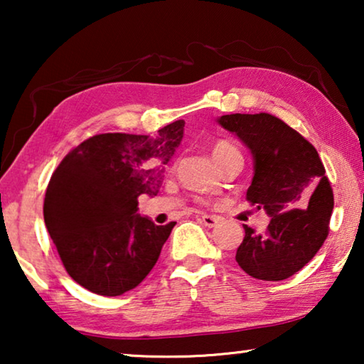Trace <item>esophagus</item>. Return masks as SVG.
<instances>
[{
  "label": "esophagus",
  "mask_w": 364,
  "mask_h": 364,
  "mask_svg": "<svg viewBox=\"0 0 364 364\" xmlns=\"http://www.w3.org/2000/svg\"><path fill=\"white\" fill-rule=\"evenodd\" d=\"M200 221L208 228H213L220 223L218 217H213V215H200Z\"/></svg>",
  "instance_id": "esophagus-1"
}]
</instances>
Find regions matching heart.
<instances>
[{
  "label": "heart",
  "instance_id": "b5f03b06",
  "mask_svg": "<svg viewBox=\"0 0 364 364\" xmlns=\"http://www.w3.org/2000/svg\"><path fill=\"white\" fill-rule=\"evenodd\" d=\"M212 154H213L215 162H217V160H220V159L228 157V156H232V154H241V152H239L237 147L234 146L231 141L221 139V141H218V143L213 144Z\"/></svg>",
  "mask_w": 364,
  "mask_h": 364
}]
</instances>
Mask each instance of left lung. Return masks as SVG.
I'll return each instance as SVG.
<instances>
[{
    "label": "left lung",
    "instance_id": "1",
    "mask_svg": "<svg viewBox=\"0 0 364 364\" xmlns=\"http://www.w3.org/2000/svg\"><path fill=\"white\" fill-rule=\"evenodd\" d=\"M218 122L254 154L255 173L245 199L271 217L263 232L244 225L236 262L252 278H291L316 255L329 234L334 194L318 151L267 112L223 115Z\"/></svg>",
    "mask_w": 364,
    "mask_h": 364
}]
</instances>
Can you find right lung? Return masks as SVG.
<instances>
[{"mask_svg": "<svg viewBox=\"0 0 364 364\" xmlns=\"http://www.w3.org/2000/svg\"><path fill=\"white\" fill-rule=\"evenodd\" d=\"M184 120L149 134H95L67 154L49 180L43 217L64 268L90 292L115 297L157 263L176 225L139 217L138 197L157 196Z\"/></svg>", "mask_w": 364, "mask_h": 364, "instance_id": "add662e5", "label": "right lung"}]
</instances>
